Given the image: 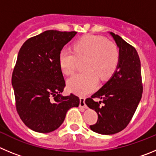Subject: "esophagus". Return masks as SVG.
Masks as SVG:
<instances>
[{
    "instance_id": "obj_1",
    "label": "esophagus",
    "mask_w": 156,
    "mask_h": 156,
    "mask_svg": "<svg viewBox=\"0 0 156 156\" xmlns=\"http://www.w3.org/2000/svg\"><path fill=\"white\" fill-rule=\"evenodd\" d=\"M80 107H81V108H86V105H85V98H80Z\"/></svg>"
}]
</instances>
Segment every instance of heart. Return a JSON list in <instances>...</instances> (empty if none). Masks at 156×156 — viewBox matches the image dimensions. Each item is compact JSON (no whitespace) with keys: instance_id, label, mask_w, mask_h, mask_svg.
I'll return each mask as SVG.
<instances>
[{"instance_id":"b5f03b06","label":"heart","mask_w":156,"mask_h":156,"mask_svg":"<svg viewBox=\"0 0 156 156\" xmlns=\"http://www.w3.org/2000/svg\"><path fill=\"white\" fill-rule=\"evenodd\" d=\"M73 51L63 48L58 57L63 73L72 75L77 66V59H84L85 71L73 76L67 81L71 91L87 94L97 87L98 78L108 79L115 73L119 62L120 52L116 44L99 36H86L73 44Z\"/></svg>"}]
</instances>
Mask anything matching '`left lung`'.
<instances>
[{
    "instance_id": "obj_1",
    "label": "left lung",
    "mask_w": 156,
    "mask_h": 156,
    "mask_svg": "<svg viewBox=\"0 0 156 156\" xmlns=\"http://www.w3.org/2000/svg\"><path fill=\"white\" fill-rule=\"evenodd\" d=\"M119 48L120 58L115 73L85 103L97 112L98 121L90 126L94 132L110 135L127 126L137 109L143 92L140 61L137 51L119 35L110 33ZM95 98L101 99L95 102ZM103 103L101 105V102Z\"/></svg>"
}]
</instances>
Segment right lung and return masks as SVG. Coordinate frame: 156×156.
<instances>
[{
    "label": "right lung",
    "instance_id": "add662e5",
    "mask_svg": "<svg viewBox=\"0 0 156 156\" xmlns=\"http://www.w3.org/2000/svg\"><path fill=\"white\" fill-rule=\"evenodd\" d=\"M76 32L47 30L30 37L21 47L12 77L16 107L26 126L50 133L62 124L66 112L78 107L73 94L61 95L66 87L58 57Z\"/></svg>",
    "mask_w": 156,
    "mask_h": 156
}]
</instances>
